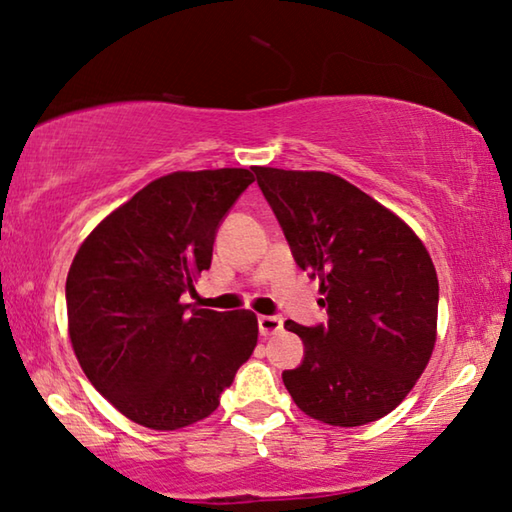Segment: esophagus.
<instances>
[{
  "mask_svg": "<svg viewBox=\"0 0 512 512\" xmlns=\"http://www.w3.org/2000/svg\"><path fill=\"white\" fill-rule=\"evenodd\" d=\"M258 330H261L263 337H270V335L281 333V330H283V319L276 317V315L258 317Z\"/></svg>",
  "mask_w": 512,
  "mask_h": 512,
  "instance_id": "1",
  "label": "esophagus"
}]
</instances>
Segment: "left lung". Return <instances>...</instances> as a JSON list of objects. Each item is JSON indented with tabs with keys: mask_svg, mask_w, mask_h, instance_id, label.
Returning a JSON list of instances; mask_svg holds the SVG:
<instances>
[{
	"mask_svg": "<svg viewBox=\"0 0 512 512\" xmlns=\"http://www.w3.org/2000/svg\"><path fill=\"white\" fill-rule=\"evenodd\" d=\"M294 261L319 281L328 321L285 328L303 362L283 371L301 411L357 427L396 409L432 357L438 279L420 238L346 179L319 170L256 166Z\"/></svg>",
	"mask_w": 512,
	"mask_h": 512,
	"instance_id": "obj_1",
	"label": "left lung"
}]
</instances>
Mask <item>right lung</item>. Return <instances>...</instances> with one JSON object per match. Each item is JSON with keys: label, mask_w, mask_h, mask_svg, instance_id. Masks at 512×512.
<instances>
[{"label": "right lung", "mask_w": 512, "mask_h": 512, "mask_svg": "<svg viewBox=\"0 0 512 512\" xmlns=\"http://www.w3.org/2000/svg\"><path fill=\"white\" fill-rule=\"evenodd\" d=\"M251 182L247 168L159 177L107 215L69 267L71 346L87 380L134 423L179 429L213 414L254 353V312L182 303Z\"/></svg>", "instance_id": "1"}]
</instances>
